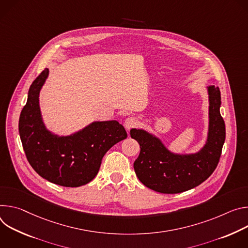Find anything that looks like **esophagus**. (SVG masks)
Listing matches in <instances>:
<instances>
[{
    "instance_id": "34e87169",
    "label": "esophagus",
    "mask_w": 248,
    "mask_h": 248,
    "mask_svg": "<svg viewBox=\"0 0 248 248\" xmlns=\"http://www.w3.org/2000/svg\"><path fill=\"white\" fill-rule=\"evenodd\" d=\"M138 124H139L138 119H137L136 117H133V116L128 117V118L125 120V123H124V125H125L126 129L135 128V127H136L137 125H138Z\"/></svg>"
}]
</instances>
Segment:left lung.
I'll use <instances>...</instances> for the list:
<instances>
[{"label": "left lung", "mask_w": 248, "mask_h": 248, "mask_svg": "<svg viewBox=\"0 0 248 248\" xmlns=\"http://www.w3.org/2000/svg\"><path fill=\"white\" fill-rule=\"evenodd\" d=\"M208 91L209 134L205 147L199 153L174 155L146 131L131 130V137L141 148L140 155L134 162V170L139 180L147 187L164 194L180 193L200 185L216 170L226 139V126L219 113V89L210 86Z\"/></svg>", "instance_id": "1"}]
</instances>
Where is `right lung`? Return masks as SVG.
<instances>
[{
  "label": "right lung",
  "instance_id": "add662e5",
  "mask_svg": "<svg viewBox=\"0 0 248 248\" xmlns=\"http://www.w3.org/2000/svg\"><path fill=\"white\" fill-rule=\"evenodd\" d=\"M48 77L44 69L33 80L19 116L18 131L26 158L46 180L65 187H78L97 174L106 152L127 138L117 121L94 122L81 131L58 137L44 126L38 104L41 87Z\"/></svg>",
  "mask_w": 248,
  "mask_h": 248
}]
</instances>
